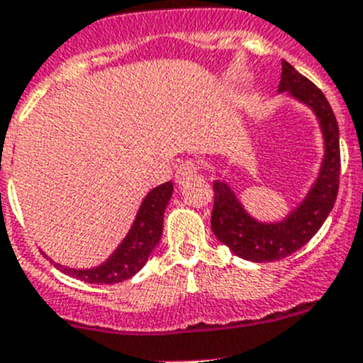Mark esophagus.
Returning a JSON list of instances; mask_svg holds the SVG:
<instances>
[{
  "instance_id": "34e87169",
  "label": "esophagus",
  "mask_w": 363,
  "mask_h": 363,
  "mask_svg": "<svg viewBox=\"0 0 363 363\" xmlns=\"http://www.w3.org/2000/svg\"><path fill=\"white\" fill-rule=\"evenodd\" d=\"M199 170H200V167L196 161H193V160L182 161V163L177 167V170H175V181H177L179 184H184L186 181H189L191 177H195V175L199 174Z\"/></svg>"
}]
</instances>
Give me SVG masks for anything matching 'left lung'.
Instances as JSON below:
<instances>
[{"instance_id": "8db88e82", "label": "left lung", "mask_w": 363, "mask_h": 363, "mask_svg": "<svg viewBox=\"0 0 363 363\" xmlns=\"http://www.w3.org/2000/svg\"><path fill=\"white\" fill-rule=\"evenodd\" d=\"M280 92H289L315 111L325 136L326 154L314 188L287 220L280 223H259L246 214L232 189L214 181V206L211 228L223 245L241 259L269 262L289 257L307 245L333 209L340 179L339 124L325 94L311 79L282 60Z\"/></svg>"}]
</instances>
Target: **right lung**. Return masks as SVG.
Instances as JSON below:
<instances>
[{"instance_id": "obj_1", "label": "right lung", "mask_w": 363, "mask_h": 363, "mask_svg": "<svg viewBox=\"0 0 363 363\" xmlns=\"http://www.w3.org/2000/svg\"><path fill=\"white\" fill-rule=\"evenodd\" d=\"M172 193H174V184L168 181L154 188L145 196L129 234L104 264L92 269H72L56 262L55 266L60 267V271H63L65 275L86 284H118L131 279L145 266L150 252L160 242L163 234L164 209Z\"/></svg>"}]
</instances>
